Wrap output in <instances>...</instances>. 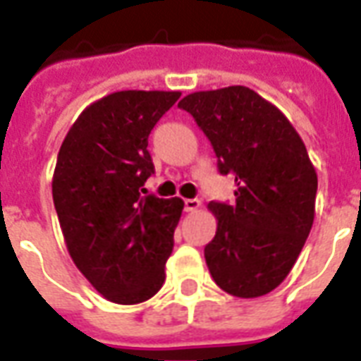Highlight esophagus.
<instances>
[{
	"label": "esophagus",
	"instance_id": "34e87169",
	"mask_svg": "<svg viewBox=\"0 0 361 361\" xmlns=\"http://www.w3.org/2000/svg\"><path fill=\"white\" fill-rule=\"evenodd\" d=\"M200 207L198 198H186L184 200V212H196Z\"/></svg>",
	"mask_w": 361,
	"mask_h": 361
}]
</instances>
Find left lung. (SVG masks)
I'll use <instances>...</instances> for the list:
<instances>
[{"instance_id": "left-lung-1", "label": "left lung", "mask_w": 361, "mask_h": 361, "mask_svg": "<svg viewBox=\"0 0 361 361\" xmlns=\"http://www.w3.org/2000/svg\"><path fill=\"white\" fill-rule=\"evenodd\" d=\"M204 130L236 202H209L217 233L204 250L213 281L238 298L277 288L314 225L317 175L277 107L246 86L194 92L178 102Z\"/></svg>"}]
</instances>
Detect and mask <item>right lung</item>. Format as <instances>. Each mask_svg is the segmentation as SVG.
<instances>
[{
    "label": "right lung",
    "instance_id": "right-lung-1",
    "mask_svg": "<svg viewBox=\"0 0 361 361\" xmlns=\"http://www.w3.org/2000/svg\"><path fill=\"white\" fill-rule=\"evenodd\" d=\"M180 92H115L88 105L61 144L54 204L65 244L90 285L115 304H140L165 283L183 200L157 198L148 136Z\"/></svg>",
    "mask_w": 361,
    "mask_h": 361
}]
</instances>
